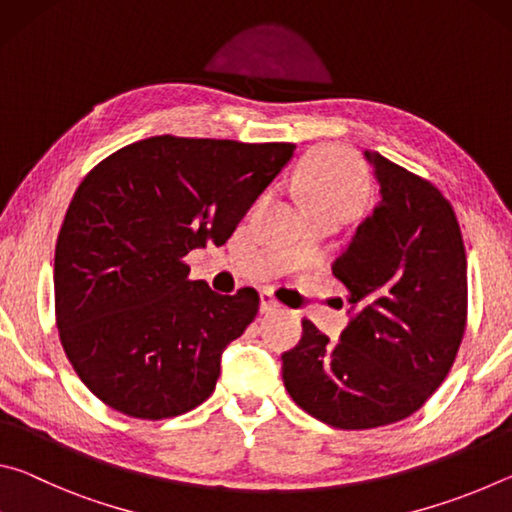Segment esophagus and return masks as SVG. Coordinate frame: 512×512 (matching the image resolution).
Listing matches in <instances>:
<instances>
[{
    "label": "esophagus",
    "mask_w": 512,
    "mask_h": 512,
    "mask_svg": "<svg viewBox=\"0 0 512 512\" xmlns=\"http://www.w3.org/2000/svg\"><path fill=\"white\" fill-rule=\"evenodd\" d=\"M275 309H280V302L275 300L273 293L271 291L259 293V311H262V314H271Z\"/></svg>",
    "instance_id": "34e87169"
}]
</instances>
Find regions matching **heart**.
I'll return each mask as SVG.
<instances>
[{
	"label": "heart",
	"instance_id": "heart-1",
	"mask_svg": "<svg viewBox=\"0 0 512 512\" xmlns=\"http://www.w3.org/2000/svg\"><path fill=\"white\" fill-rule=\"evenodd\" d=\"M296 189L311 219L336 216L345 221L366 205L370 176L354 153L323 146L302 162Z\"/></svg>",
	"mask_w": 512,
	"mask_h": 512
}]
</instances>
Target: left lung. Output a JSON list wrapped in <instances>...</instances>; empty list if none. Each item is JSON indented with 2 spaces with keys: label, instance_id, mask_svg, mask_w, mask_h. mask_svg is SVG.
Returning <instances> with one entry per match:
<instances>
[{
  "label": "left lung",
  "instance_id": "8db88e82",
  "mask_svg": "<svg viewBox=\"0 0 512 512\" xmlns=\"http://www.w3.org/2000/svg\"><path fill=\"white\" fill-rule=\"evenodd\" d=\"M379 203L332 273L352 318L339 341L302 320L282 354V379L300 409L336 429L409 418L443 384L467 320V259L456 214L427 180L375 151Z\"/></svg>",
  "mask_w": 512,
  "mask_h": 512
}]
</instances>
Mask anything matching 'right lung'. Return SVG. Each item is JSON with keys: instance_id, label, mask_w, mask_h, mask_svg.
Instances as JSON below:
<instances>
[{"instance_id": "1", "label": "right lung", "mask_w": 512, "mask_h": 512, "mask_svg": "<svg viewBox=\"0 0 512 512\" xmlns=\"http://www.w3.org/2000/svg\"><path fill=\"white\" fill-rule=\"evenodd\" d=\"M293 149L158 135L83 178L56 241V325L103 404L162 420L214 393L221 354L253 323L259 296L189 280L183 257L223 246Z\"/></svg>"}]
</instances>
